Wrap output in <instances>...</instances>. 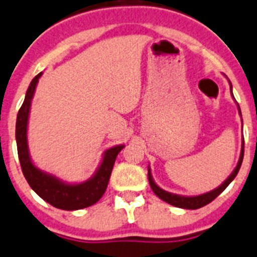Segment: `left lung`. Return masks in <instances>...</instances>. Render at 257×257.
<instances>
[{
  "instance_id": "obj_1",
  "label": "left lung",
  "mask_w": 257,
  "mask_h": 257,
  "mask_svg": "<svg viewBox=\"0 0 257 257\" xmlns=\"http://www.w3.org/2000/svg\"><path fill=\"white\" fill-rule=\"evenodd\" d=\"M229 88H231V93H232V85H229ZM232 96H233V93H232ZM237 107H238V112H240V114H241V109H240V106H238V103H237ZM242 160H243V141H242V149H241L240 159H238V163H237L236 168H234L233 172L231 173V175H229V177L227 178V179L224 180V182L222 183L219 187H217L216 189L211 190V192L203 193V194L194 195V197H185V195L174 194V193H169V192H167V190L161 189V188L159 187L155 182H154L153 175H151L150 167H149V169H148L149 183H150V187H151V189H153V192L155 193V194L158 195L160 199H163L164 202H167V203L172 204V206H174V207H179V208L198 209V208H200V207H204L206 204L211 203L214 198L218 197V195L221 194V193L223 192L227 187H228L229 183H231L232 180L236 178L237 173H238V170H240Z\"/></svg>"
}]
</instances>
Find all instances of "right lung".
<instances>
[{
  "label": "right lung",
  "instance_id": "add662e5",
  "mask_svg": "<svg viewBox=\"0 0 257 257\" xmlns=\"http://www.w3.org/2000/svg\"><path fill=\"white\" fill-rule=\"evenodd\" d=\"M41 74L43 73H39L31 80L23 106L17 113V154H19V159H20L24 177L28 180L31 189L55 208L64 209V211H77V209L87 208V207L97 203L106 192L114 161H116L119 151L124 148V145L113 146V148L104 151L102 163L99 164L98 169L96 170L93 177H90L85 182L77 183V184H70V183L64 182L55 175L43 172L38 167H35L30 158V153H29L28 122L31 101H33L36 84H38Z\"/></svg>",
  "mask_w": 257,
  "mask_h": 257
}]
</instances>
